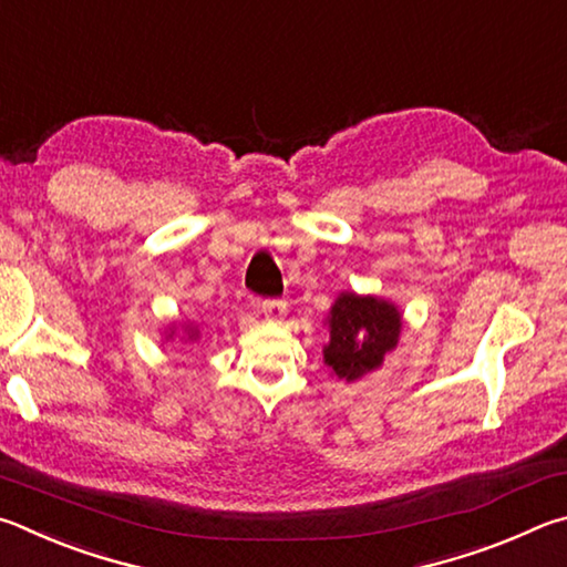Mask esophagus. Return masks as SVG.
<instances>
[{"label": "esophagus", "instance_id": "1", "mask_svg": "<svg viewBox=\"0 0 567 567\" xmlns=\"http://www.w3.org/2000/svg\"><path fill=\"white\" fill-rule=\"evenodd\" d=\"M261 313L266 316V321H281L286 316V301L268 299L261 303Z\"/></svg>", "mask_w": 567, "mask_h": 567}]
</instances>
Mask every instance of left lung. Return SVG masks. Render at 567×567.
<instances>
[{"mask_svg":"<svg viewBox=\"0 0 567 567\" xmlns=\"http://www.w3.org/2000/svg\"><path fill=\"white\" fill-rule=\"evenodd\" d=\"M401 329L399 306L346 291L331 306V341L323 349V363L339 381H359L381 369L385 355L399 346Z\"/></svg>","mask_w":567,"mask_h":567,"instance_id":"8db88e82","label":"left lung"}]
</instances>
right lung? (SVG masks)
<instances>
[{
  "mask_svg": "<svg viewBox=\"0 0 567 567\" xmlns=\"http://www.w3.org/2000/svg\"><path fill=\"white\" fill-rule=\"evenodd\" d=\"M186 333H188V341H194V339H196V329H194V326H192V329H188V326H186ZM172 336H174V331L168 333V339H172Z\"/></svg>",
  "mask_w": 567,
  "mask_h": 567,
  "instance_id": "add662e5",
  "label": "right lung"
}]
</instances>
